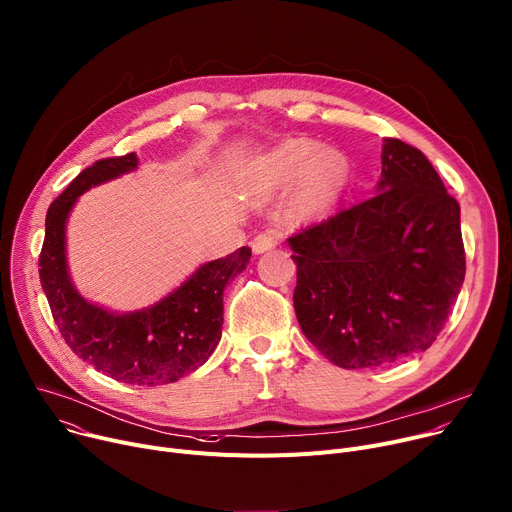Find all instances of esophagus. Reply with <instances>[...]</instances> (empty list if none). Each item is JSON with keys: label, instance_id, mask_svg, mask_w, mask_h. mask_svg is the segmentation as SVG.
Wrapping results in <instances>:
<instances>
[{"label": "esophagus", "instance_id": "1", "mask_svg": "<svg viewBox=\"0 0 512 512\" xmlns=\"http://www.w3.org/2000/svg\"><path fill=\"white\" fill-rule=\"evenodd\" d=\"M277 244H279L277 233H272V231H260V233L256 235V238L252 240V250H254L256 254H262V252H266V250H272Z\"/></svg>", "mask_w": 512, "mask_h": 512}]
</instances>
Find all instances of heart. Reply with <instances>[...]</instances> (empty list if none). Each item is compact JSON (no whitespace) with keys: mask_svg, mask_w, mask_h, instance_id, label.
I'll return each mask as SVG.
<instances>
[{"mask_svg":"<svg viewBox=\"0 0 512 512\" xmlns=\"http://www.w3.org/2000/svg\"><path fill=\"white\" fill-rule=\"evenodd\" d=\"M311 141L291 139L274 149L264 162L268 178L277 184L299 176V192L307 205H320L342 188L346 180V162L334 149L313 151Z\"/></svg>","mask_w":512,"mask_h":512,"instance_id":"b5f03b06","label":"heart"}]
</instances>
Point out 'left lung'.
I'll list each match as a JSON object with an SVG mask.
<instances>
[{
    "mask_svg": "<svg viewBox=\"0 0 512 512\" xmlns=\"http://www.w3.org/2000/svg\"><path fill=\"white\" fill-rule=\"evenodd\" d=\"M369 199L299 227L293 305L307 340L342 369L426 350L465 279L459 203L412 145L387 139Z\"/></svg>",
    "mask_w": 512,
    "mask_h": 512,
    "instance_id": "1",
    "label": "left lung"
}]
</instances>
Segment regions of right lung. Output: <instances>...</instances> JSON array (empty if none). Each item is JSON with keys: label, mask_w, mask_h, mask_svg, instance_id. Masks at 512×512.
<instances>
[{"label": "right lung", "mask_w": 512, "mask_h": 512, "mask_svg": "<svg viewBox=\"0 0 512 512\" xmlns=\"http://www.w3.org/2000/svg\"><path fill=\"white\" fill-rule=\"evenodd\" d=\"M135 166V153L104 157L71 180L47 211L38 272L53 320L75 355L116 381L151 387L178 381L211 357L221 340L225 285L246 268L252 250L242 246L201 266L170 297L129 316L82 299L67 277L65 219L84 190Z\"/></svg>", "instance_id": "add662e5"}]
</instances>
